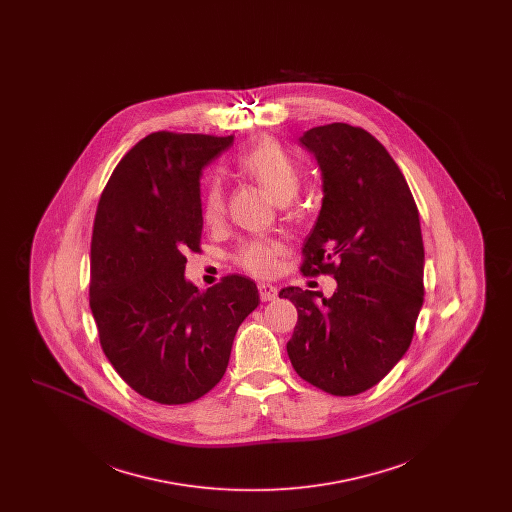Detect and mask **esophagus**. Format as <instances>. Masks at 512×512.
<instances>
[{
  "mask_svg": "<svg viewBox=\"0 0 512 512\" xmlns=\"http://www.w3.org/2000/svg\"><path fill=\"white\" fill-rule=\"evenodd\" d=\"M259 295L263 301H274L278 297V290L272 284H259Z\"/></svg>",
  "mask_w": 512,
  "mask_h": 512,
  "instance_id": "esophagus-1",
  "label": "esophagus"
}]
</instances>
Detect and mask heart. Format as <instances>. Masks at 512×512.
I'll list each match as a JSON object with an SVG mask.
<instances>
[{"instance_id": "b5f03b06", "label": "heart", "mask_w": 512, "mask_h": 512, "mask_svg": "<svg viewBox=\"0 0 512 512\" xmlns=\"http://www.w3.org/2000/svg\"><path fill=\"white\" fill-rule=\"evenodd\" d=\"M238 169L247 178L263 186L280 205L293 201L301 188V174L292 157L274 142L249 147L238 157ZM201 215L209 226H217L224 217V190L219 180H211L201 199ZM282 245L272 240H247L240 245L236 261L251 274L267 276L276 268Z\"/></svg>"}]
</instances>
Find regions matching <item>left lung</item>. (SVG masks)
Here are the masks:
<instances>
[{
    "mask_svg": "<svg viewBox=\"0 0 512 512\" xmlns=\"http://www.w3.org/2000/svg\"><path fill=\"white\" fill-rule=\"evenodd\" d=\"M299 144L317 159L324 194L301 272L334 274L338 288L332 297L293 286L280 292L297 309L286 347L305 382L357 395L413 340L424 301L418 209L386 147L363 128L332 122L307 130Z\"/></svg>",
    "mask_w": 512,
    "mask_h": 512,
    "instance_id": "left-lung-1",
    "label": "left lung"
}]
</instances>
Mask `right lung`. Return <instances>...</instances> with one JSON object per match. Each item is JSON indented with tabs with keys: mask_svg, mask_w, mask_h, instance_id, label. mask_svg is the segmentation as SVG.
<instances>
[{
	"mask_svg": "<svg viewBox=\"0 0 512 512\" xmlns=\"http://www.w3.org/2000/svg\"><path fill=\"white\" fill-rule=\"evenodd\" d=\"M232 142L153 132L122 157L99 199L90 309L101 349L132 390L161 405L192 403L219 384L259 305L255 282L240 274L207 292L184 276V253L199 251L203 230L201 171Z\"/></svg>",
	"mask_w": 512,
	"mask_h": 512,
	"instance_id": "right-lung-1",
	"label": "right lung"
}]
</instances>
